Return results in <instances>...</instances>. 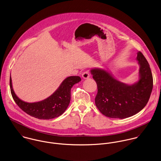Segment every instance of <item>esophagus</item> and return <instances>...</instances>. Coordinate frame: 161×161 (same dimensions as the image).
I'll use <instances>...</instances> for the list:
<instances>
[{
	"instance_id": "1",
	"label": "esophagus",
	"mask_w": 161,
	"mask_h": 161,
	"mask_svg": "<svg viewBox=\"0 0 161 161\" xmlns=\"http://www.w3.org/2000/svg\"><path fill=\"white\" fill-rule=\"evenodd\" d=\"M90 73H89V71H85L84 73H83L82 74V77L84 78V79H88L90 78Z\"/></svg>"
}]
</instances>
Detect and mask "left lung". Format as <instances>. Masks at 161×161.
<instances>
[{"mask_svg":"<svg viewBox=\"0 0 161 161\" xmlns=\"http://www.w3.org/2000/svg\"><path fill=\"white\" fill-rule=\"evenodd\" d=\"M136 60L140 66L139 79L132 85L119 81L103 69H91L97 87L95 104L103 115L124 119L137 114L147 104L153 88V75L141 52H137Z\"/></svg>","mask_w":161,"mask_h":161,"instance_id":"obj_1","label":"left lung"}]
</instances>
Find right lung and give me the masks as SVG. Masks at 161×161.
I'll use <instances>...</instances> for the list:
<instances>
[{"mask_svg": "<svg viewBox=\"0 0 161 161\" xmlns=\"http://www.w3.org/2000/svg\"><path fill=\"white\" fill-rule=\"evenodd\" d=\"M81 81L78 76L65 78L58 89L44 100L27 103L21 100L15 95L10 76V88L12 97L19 107L30 116L40 119H50L62 115L68 108L71 99V89Z\"/></svg>", "mask_w": 161, "mask_h": 161, "instance_id": "add662e5", "label": "right lung"}]
</instances>
